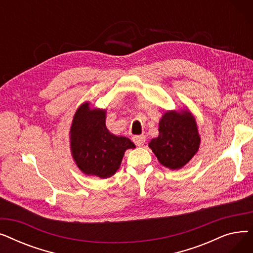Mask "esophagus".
Here are the masks:
<instances>
[{
  "instance_id": "esophagus-1",
  "label": "esophagus",
  "mask_w": 253,
  "mask_h": 253,
  "mask_svg": "<svg viewBox=\"0 0 253 253\" xmlns=\"http://www.w3.org/2000/svg\"><path fill=\"white\" fill-rule=\"evenodd\" d=\"M132 140H133V142L138 145V147H140V145H143V143L145 142V136L143 135H135L132 137Z\"/></svg>"
}]
</instances>
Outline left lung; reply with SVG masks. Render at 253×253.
I'll list each match as a JSON object with an SVG mask.
<instances>
[{"label":"left lung","instance_id":"obj_1","mask_svg":"<svg viewBox=\"0 0 253 253\" xmlns=\"http://www.w3.org/2000/svg\"><path fill=\"white\" fill-rule=\"evenodd\" d=\"M158 137L149 143L159 162L170 169H179L197 153L200 136L189 112H167L159 123Z\"/></svg>","mask_w":253,"mask_h":253}]
</instances>
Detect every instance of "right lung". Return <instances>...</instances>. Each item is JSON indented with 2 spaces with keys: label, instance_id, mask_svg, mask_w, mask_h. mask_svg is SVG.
<instances>
[{
  "label": "right lung",
  "instance_id": "right-lung-1",
  "mask_svg": "<svg viewBox=\"0 0 253 253\" xmlns=\"http://www.w3.org/2000/svg\"><path fill=\"white\" fill-rule=\"evenodd\" d=\"M72 154L78 167L88 175L106 178L121 165L124 153L135 145L129 138L110 133L105 111L82 104L75 114L71 128Z\"/></svg>",
  "mask_w": 253,
  "mask_h": 253
}]
</instances>
